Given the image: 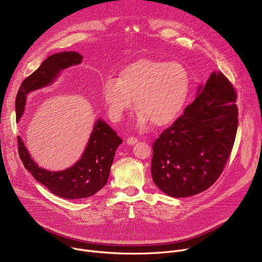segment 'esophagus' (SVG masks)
Here are the masks:
<instances>
[{"instance_id": "34e87169", "label": "esophagus", "mask_w": 262, "mask_h": 262, "mask_svg": "<svg viewBox=\"0 0 262 262\" xmlns=\"http://www.w3.org/2000/svg\"><path fill=\"white\" fill-rule=\"evenodd\" d=\"M126 142H127L128 145H135L138 142V139L135 138V137H129V138H127Z\"/></svg>"}]
</instances>
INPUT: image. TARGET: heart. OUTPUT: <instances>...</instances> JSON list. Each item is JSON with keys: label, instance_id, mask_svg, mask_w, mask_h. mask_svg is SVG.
Returning a JSON list of instances; mask_svg holds the SVG:
<instances>
[{"label": "heart", "instance_id": "b5f03b06", "mask_svg": "<svg viewBox=\"0 0 262 262\" xmlns=\"http://www.w3.org/2000/svg\"><path fill=\"white\" fill-rule=\"evenodd\" d=\"M189 88L190 74L181 63L141 59L125 66L119 79L107 78L101 94L113 120H120L135 99L141 125L151 121L163 126L179 114Z\"/></svg>", "mask_w": 262, "mask_h": 262}]
</instances>
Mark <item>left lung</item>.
<instances>
[{
	"instance_id": "1",
	"label": "left lung",
	"mask_w": 262,
	"mask_h": 262,
	"mask_svg": "<svg viewBox=\"0 0 262 262\" xmlns=\"http://www.w3.org/2000/svg\"><path fill=\"white\" fill-rule=\"evenodd\" d=\"M236 98L230 81L213 71L183 115L154 142L151 174L161 191L174 198L190 197L216 181L235 141Z\"/></svg>"
}]
</instances>
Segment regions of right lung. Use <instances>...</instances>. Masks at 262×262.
Listing matches in <instances>:
<instances>
[{"instance_id": "obj_1", "label": "right lung", "mask_w": 262, "mask_h": 262, "mask_svg": "<svg viewBox=\"0 0 262 262\" xmlns=\"http://www.w3.org/2000/svg\"><path fill=\"white\" fill-rule=\"evenodd\" d=\"M83 56L76 52H63L50 56L21 83L15 100L16 120L21 117L27 95L49 86L62 69L78 65ZM122 143L116 132L98 119L93 127L87 147L81 159L70 168L51 172L37 165L31 158L20 137H17L18 154L25 168L53 194L70 200L93 196L105 185L116 149Z\"/></svg>"}]
</instances>
